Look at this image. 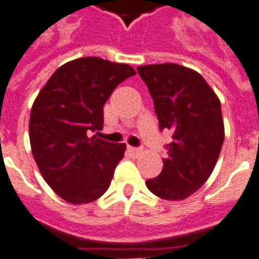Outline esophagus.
<instances>
[{
    "instance_id": "1",
    "label": "esophagus",
    "mask_w": 259,
    "mask_h": 259,
    "mask_svg": "<svg viewBox=\"0 0 259 259\" xmlns=\"http://www.w3.org/2000/svg\"><path fill=\"white\" fill-rule=\"evenodd\" d=\"M127 150H129V153L133 154L134 156H138V155H141V154H142V150L137 149V147L129 146V147H127Z\"/></svg>"
}]
</instances>
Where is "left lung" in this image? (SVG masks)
<instances>
[{"label": "left lung", "mask_w": 259, "mask_h": 259, "mask_svg": "<svg viewBox=\"0 0 259 259\" xmlns=\"http://www.w3.org/2000/svg\"><path fill=\"white\" fill-rule=\"evenodd\" d=\"M137 71L153 97L160 129L172 133L162 172L146 186L160 199L184 200L207 182L220 155L225 137L220 100L199 72L175 63Z\"/></svg>", "instance_id": "obj_1"}]
</instances>
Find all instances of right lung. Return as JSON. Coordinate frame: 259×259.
I'll return each mask as SVG.
<instances>
[{"mask_svg": "<svg viewBox=\"0 0 259 259\" xmlns=\"http://www.w3.org/2000/svg\"><path fill=\"white\" fill-rule=\"evenodd\" d=\"M134 75L129 64L79 58L56 69L32 104V156L46 183L68 203H92L109 188L126 145L89 134L103 129L104 104Z\"/></svg>", "mask_w": 259, "mask_h": 259, "instance_id": "obj_1", "label": "right lung"}]
</instances>
